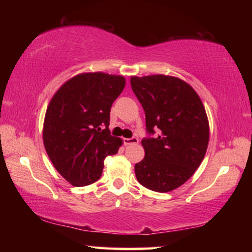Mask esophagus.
<instances>
[{
    "instance_id": "1",
    "label": "esophagus",
    "mask_w": 252,
    "mask_h": 252,
    "mask_svg": "<svg viewBox=\"0 0 252 252\" xmlns=\"http://www.w3.org/2000/svg\"><path fill=\"white\" fill-rule=\"evenodd\" d=\"M123 143L126 146H130V144H136L139 143V139L136 136H132V138H125L123 139Z\"/></svg>"
}]
</instances>
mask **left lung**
<instances>
[{"instance_id":"obj_1","label":"left lung","mask_w":252,"mask_h":252,"mask_svg":"<svg viewBox=\"0 0 252 252\" xmlns=\"http://www.w3.org/2000/svg\"><path fill=\"white\" fill-rule=\"evenodd\" d=\"M130 83L146 113L148 134L141 141L146 157L135 164V177L148 189L169 192L190 179L206 155V110L193 89L178 78L132 76Z\"/></svg>"}]
</instances>
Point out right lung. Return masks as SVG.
Here are the masks:
<instances>
[{
    "label": "right lung",
    "mask_w": 252,
    "mask_h": 252,
    "mask_svg": "<svg viewBox=\"0 0 252 252\" xmlns=\"http://www.w3.org/2000/svg\"><path fill=\"white\" fill-rule=\"evenodd\" d=\"M125 85L121 75L83 73L63 84L51 100L44 147L54 168L71 185L99 180L105 157L118 153L122 141L110 133V111Z\"/></svg>",
    "instance_id": "right-lung-1"
}]
</instances>
